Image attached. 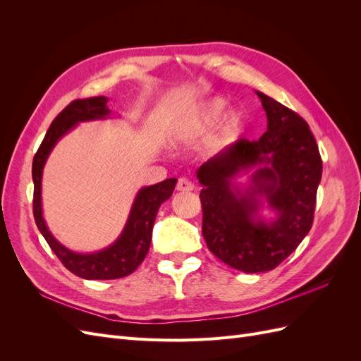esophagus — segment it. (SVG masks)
Here are the masks:
<instances>
[{
    "mask_svg": "<svg viewBox=\"0 0 361 361\" xmlns=\"http://www.w3.org/2000/svg\"><path fill=\"white\" fill-rule=\"evenodd\" d=\"M176 190H178V191H180V192H188V191H192V190H194V183H192V182H190L188 179L180 178V179L178 180Z\"/></svg>",
    "mask_w": 361,
    "mask_h": 361,
    "instance_id": "obj_1",
    "label": "esophagus"
}]
</instances>
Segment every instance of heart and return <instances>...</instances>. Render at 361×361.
<instances>
[{"mask_svg": "<svg viewBox=\"0 0 361 361\" xmlns=\"http://www.w3.org/2000/svg\"><path fill=\"white\" fill-rule=\"evenodd\" d=\"M228 101L223 96H214L192 106L179 117L170 129L169 141L174 147H187L200 141L216 123L214 133L204 138L202 154L214 157L220 152L241 125V113L238 110L226 111Z\"/></svg>", "mask_w": 361, "mask_h": 361, "instance_id": "obj_1", "label": "heart"}]
</instances>
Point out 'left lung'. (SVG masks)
I'll return each mask as SVG.
<instances>
[{"mask_svg": "<svg viewBox=\"0 0 361 361\" xmlns=\"http://www.w3.org/2000/svg\"><path fill=\"white\" fill-rule=\"evenodd\" d=\"M256 94L267 133L251 143L235 141L197 170L206 245L247 274L274 269L301 244L322 178L319 149L305 120L265 93ZM264 209L273 216H262Z\"/></svg>", "mask_w": 361, "mask_h": 361, "instance_id": "left-lung-1", "label": "left lung"}]
</instances>
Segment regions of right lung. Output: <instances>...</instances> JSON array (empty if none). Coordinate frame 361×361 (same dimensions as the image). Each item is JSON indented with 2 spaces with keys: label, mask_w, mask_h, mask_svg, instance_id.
<instances>
[{
  "label": "right lung",
  "mask_w": 361,
  "mask_h": 361,
  "mask_svg": "<svg viewBox=\"0 0 361 361\" xmlns=\"http://www.w3.org/2000/svg\"><path fill=\"white\" fill-rule=\"evenodd\" d=\"M111 117L113 113L108 108V97L105 96L71 102L54 118L37 154L35 155V159H32V182H35L32 212H35L37 228L47 239L51 250L61 260V264L75 276L85 280L122 279L138 268L149 251L152 228H154L159 206L171 197L178 182V179L170 178L138 190L122 233L117 236L113 244L99 251L78 253V251L68 248L56 239V236L49 232L42 209V176L45 164L60 138L71 133L76 125Z\"/></svg>",
  "instance_id": "1"
}]
</instances>
